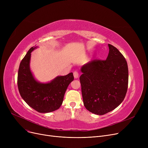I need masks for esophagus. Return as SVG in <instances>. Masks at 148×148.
<instances>
[{
  "label": "esophagus",
  "mask_w": 148,
  "mask_h": 148,
  "mask_svg": "<svg viewBox=\"0 0 148 148\" xmlns=\"http://www.w3.org/2000/svg\"><path fill=\"white\" fill-rule=\"evenodd\" d=\"M73 75H74V78L75 79H77V78H78L79 77V73H78V71H74V73H73Z\"/></svg>",
  "instance_id": "obj_1"
}]
</instances>
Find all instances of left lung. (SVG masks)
Masks as SVG:
<instances>
[{"label":"left lung","instance_id":"8db88e82","mask_svg":"<svg viewBox=\"0 0 148 148\" xmlns=\"http://www.w3.org/2000/svg\"><path fill=\"white\" fill-rule=\"evenodd\" d=\"M106 60L94 59L83 65L80 77L84 107L103 115L117 107L125 97L128 68L122 54L111 44Z\"/></svg>","mask_w":148,"mask_h":148}]
</instances>
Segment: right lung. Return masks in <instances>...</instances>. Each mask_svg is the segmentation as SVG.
<instances>
[{
	"label": "right lung",
	"instance_id": "obj_1",
	"mask_svg": "<svg viewBox=\"0 0 148 148\" xmlns=\"http://www.w3.org/2000/svg\"><path fill=\"white\" fill-rule=\"evenodd\" d=\"M35 48L31 47L20 62L18 88L21 97L30 107L40 113H49L59 108L74 76L73 73H70L65 76H58L48 83L36 81L29 68L31 52Z\"/></svg>",
	"mask_w": 148,
	"mask_h": 148
}]
</instances>
